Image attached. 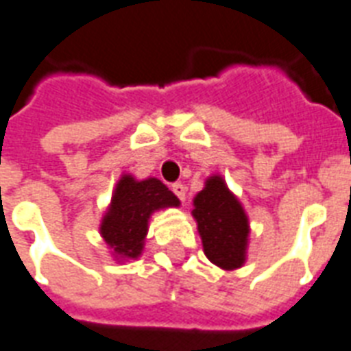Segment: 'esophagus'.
Returning <instances> with one entry per match:
<instances>
[{"label":"esophagus","instance_id":"esophagus-1","mask_svg":"<svg viewBox=\"0 0 351 351\" xmlns=\"http://www.w3.org/2000/svg\"><path fill=\"white\" fill-rule=\"evenodd\" d=\"M172 190H173V194L178 195L179 199L184 203V199H186V186H184L183 183H176L172 184Z\"/></svg>","mask_w":351,"mask_h":351}]
</instances>
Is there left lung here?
<instances>
[{
    "label": "left lung",
    "mask_w": 351,
    "mask_h": 351,
    "mask_svg": "<svg viewBox=\"0 0 351 351\" xmlns=\"http://www.w3.org/2000/svg\"><path fill=\"white\" fill-rule=\"evenodd\" d=\"M205 256L223 271L240 269L247 260L251 225L245 208L219 173L206 178L192 208Z\"/></svg>",
    "instance_id": "1"
}]
</instances>
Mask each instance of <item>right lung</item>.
Here are the masks:
<instances>
[{
  "instance_id": "add662e5",
  "label": "right lung",
  "mask_w": 351,
  "mask_h": 351,
  "mask_svg": "<svg viewBox=\"0 0 351 351\" xmlns=\"http://www.w3.org/2000/svg\"><path fill=\"white\" fill-rule=\"evenodd\" d=\"M181 201L157 178L137 179L122 173L100 221V238L119 263L137 260L145 251L152 214L179 206Z\"/></svg>"
}]
</instances>
